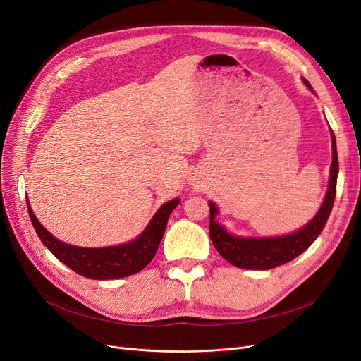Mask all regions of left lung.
<instances>
[{
  "mask_svg": "<svg viewBox=\"0 0 361 361\" xmlns=\"http://www.w3.org/2000/svg\"><path fill=\"white\" fill-rule=\"evenodd\" d=\"M304 84L312 85L307 80H302ZM331 146H333V161L330 169V182L326 195L318 214L313 216L310 223L301 227L300 231L285 236L276 238H241L233 236L226 232L223 226L215 221V215L218 214V207L214 202H209L211 220H209V235L212 244L228 264L238 268L245 269H271L280 267L283 264L293 260L300 256L302 251L307 250L316 238H318L325 227L326 220L331 214L333 203L336 197V185H337V173H338V161L336 150V140L331 130Z\"/></svg>",
  "mask_w": 361,
  "mask_h": 361,
  "instance_id": "8db88e82",
  "label": "left lung"
}]
</instances>
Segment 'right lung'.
Instances as JSON below:
<instances>
[{
	"label": "right lung",
	"mask_w": 361,
	"mask_h": 361,
	"mask_svg": "<svg viewBox=\"0 0 361 361\" xmlns=\"http://www.w3.org/2000/svg\"><path fill=\"white\" fill-rule=\"evenodd\" d=\"M178 204L179 199L162 204L150 220L146 231L135 238L134 241L114 247L84 248L61 243L60 239L54 238L39 223L27 202L32 227H35L43 245L59 260H61L64 265H68L72 271H75L76 274L93 280L122 279L137 274L141 269H145L149 265V262L154 259L164 232H166L169 216Z\"/></svg>",
	"instance_id": "add662e5"
}]
</instances>
